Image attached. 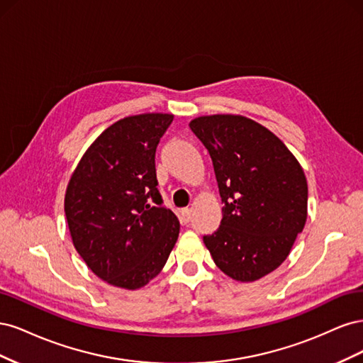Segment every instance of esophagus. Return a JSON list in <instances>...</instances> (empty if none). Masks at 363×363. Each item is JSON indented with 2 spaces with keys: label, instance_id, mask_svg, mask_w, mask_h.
<instances>
[{
  "label": "esophagus",
  "instance_id": "obj_1",
  "mask_svg": "<svg viewBox=\"0 0 363 363\" xmlns=\"http://www.w3.org/2000/svg\"><path fill=\"white\" fill-rule=\"evenodd\" d=\"M191 218H192V211H191V208L189 207L182 208V211H180V223L182 224H188L191 221Z\"/></svg>",
  "mask_w": 363,
  "mask_h": 363
}]
</instances>
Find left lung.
<instances>
[{
  "label": "left lung",
  "mask_w": 363,
  "mask_h": 363,
  "mask_svg": "<svg viewBox=\"0 0 363 363\" xmlns=\"http://www.w3.org/2000/svg\"><path fill=\"white\" fill-rule=\"evenodd\" d=\"M189 127L212 157L224 203L221 225L204 244L228 277L259 280L286 260L303 232L304 171L276 135L245 116H200Z\"/></svg>",
  "instance_id": "1"
}]
</instances>
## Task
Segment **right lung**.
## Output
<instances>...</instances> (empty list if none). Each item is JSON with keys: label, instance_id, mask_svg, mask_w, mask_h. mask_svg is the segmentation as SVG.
Returning a JSON list of instances; mask_svg holds the SVG:
<instances>
[{"label": "right lung", "instance_id": "right-lung-1", "mask_svg": "<svg viewBox=\"0 0 363 363\" xmlns=\"http://www.w3.org/2000/svg\"><path fill=\"white\" fill-rule=\"evenodd\" d=\"M172 119H119L87 148L68 183L65 215L72 244L95 276L113 286H145L177 242L180 223L162 204L155 163Z\"/></svg>", "mask_w": 363, "mask_h": 363}]
</instances>
